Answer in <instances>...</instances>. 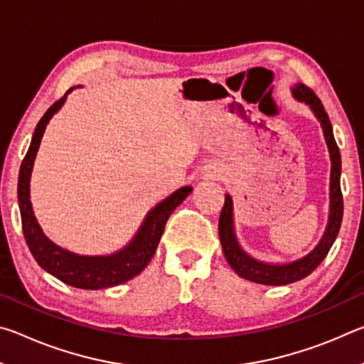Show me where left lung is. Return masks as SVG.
<instances>
[{
	"label": "left lung",
	"instance_id": "left-lung-1",
	"mask_svg": "<svg viewBox=\"0 0 364 364\" xmlns=\"http://www.w3.org/2000/svg\"><path fill=\"white\" fill-rule=\"evenodd\" d=\"M292 95L295 100L300 102H305L310 106L313 114L321 123V128L324 132L326 143L329 147L331 154V205H329V221L326 226L324 236L321 241L313 249L310 254L299 258L292 263L286 264H271L260 260H255L250 255L245 254L239 245L236 234H234V225H232V200L231 196H225V205L221 208L220 220H218V232L221 247H223L225 257L231 268L244 279H249L257 284L264 286H284L291 284V282L300 281L306 278L308 274L313 273L321 263L328 252L331 250L332 244H334L338 230H341L342 217H343V199L341 191V152H338L337 143L334 139V133H332V125L328 114H326L324 106L319 101V97L313 93V91L305 86L304 83H297L292 88Z\"/></svg>",
	"mask_w": 364,
	"mask_h": 364
}]
</instances>
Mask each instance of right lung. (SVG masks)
Instances as JSON below:
<instances>
[{
	"instance_id": "obj_1",
	"label": "right lung",
	"mask_w": 364,
	"mask_h": 364,
	"mask_svg": "<svg viewBox=\"0 0 364 364\" xmlns=\"http://www.w3.org/2000/svg\"><path fill=\"white\" fill-rule=\"evenodd\" d=\"M73 88L60 97L49 107L45 115L41 117L38 125L35 128L32 143H30L26 157L22 160L19 171V184H17V197H19V208L22 218V231L30 252L35 257L43 269L56 276L65 284L78 289H106L112 286L123 284V282L133 279L134 276L143 271L151 258L156 254L160 237H162L164 228L171 212L186 199L188 194L193 191L191 186H183L167 199L152 208L147 213L144 223L141 225L133 241L112 255L106 257H85L72 254L69 250L60 249L59 245L49 241L43 234L41 228L36 221L30 202V175H32L35 156L38 152L43 133L51 117L63 107L67 95Z\"/></svg>"
}]
</instances>
